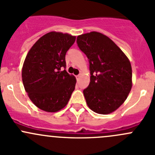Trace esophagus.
Here are the masks:
<instances>
[{
	"mask_svg": "<svg viewBox=\"0 0 155 155\" xmlns=\"http://www.w3.org/2000/svg\"><path fill=\"white\" fill-rule=\"evenodd\" d=\"M80 77H81V75L80 74L78 75V76H76V79H79Z\"/></svg>",
	"mask_w": 155,
	"mask_h": 155,
	"instance_id": "1",
	"label": "esophagus"
}]
</instances>
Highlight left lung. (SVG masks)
I'll list each match as a JSON object with an SVG mask.
<instances>
[{"label":"left lung","mask_w":155,"mask_h":155,"mask_svg":"<svg viewBox=\"0 0 155 155\" xmlns=\"http://www.w3.org/2000/svg\"><path fill=\"white\" fill-rule=\"evenodd\" d=\"M90 64V83L83 91L87 107L98 114L115 112L132 87V68L126 54L109 37L92 31L77 37Z\"/></svg>","instance_id":"1"}]
</instances>
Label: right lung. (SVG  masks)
<instances>
[{
  "instance_id": "obj_1",
  "label": "right lung",
  "mask_w": 155,
  "mask_h": 155,
  "mask_svg": "<svg viewBox=\"0 0 155 155\" xmlns=\"http://www.w3.org/2000/svg\"><path fill=\"white\" fill-rule=\"evenodd\" d=\"M76 40L68 33L51 31L40 37L25 59L21 78L30 100L39 109L56 112L68 104L76 79L62 68L65 55Z\"/></svg>"
}]
</instances>
